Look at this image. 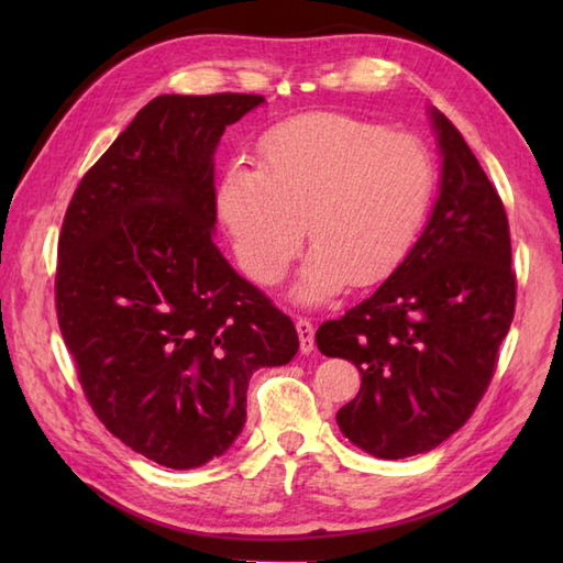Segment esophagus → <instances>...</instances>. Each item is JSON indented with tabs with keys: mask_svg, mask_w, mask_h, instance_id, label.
Returning a JSON list of instances; mask_svg holds the SVG:
<instances>
[{
	"mask_svg": "<svg viewBox=\"0 0 563 563\" xmlns=\"http://www.w3.org/2000/svg\"><path fill=\"white\" fill-rule=\"evenodd\" d=\"M297 336H300V351L305 353V355H309L314 351V327H312V321L309 319H297Z\"/></svg>",
	"mask_w": 563,
	"mask_h": 563,
	"instance_id": "1",
	"label": "esophagus"
}]
</instances>
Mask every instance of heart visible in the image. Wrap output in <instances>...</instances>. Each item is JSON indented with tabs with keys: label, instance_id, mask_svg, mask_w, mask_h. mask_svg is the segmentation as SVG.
<instances>
[{
	"label": "heart",
	"instance_id": "obj_1",
	"mask_svg": "<svg viewBox=\"0 0 563 563\" xmlns=\"http://www.w3.org/2000/svg\"><path fill=\"white\" fill-rule=\"evenodd\" d=\"M433 188L435 164L418 137L345 113H307L261 137L258 169L224 172L218 212L239 266L263 285L283 278L307 227L314 249L292 297L321 305L351 280L365 288L401 266Z\"/></svg>",
	"mask_w": 563,
	"mask_h": 563
}]
</instances>
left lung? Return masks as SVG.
Here are the masks:
<instances>
[{
    "label": "left lung",
    "instance_id": "left-lung-1",
    "mask_svg": "<svg viewBox=\"0 0 563 563\" xmlns=\"http://www.w3.org/2000/svg\"><path fill=\"white\" fill-rule=\"evenodd\" d=\"M428 118L442 162L426 230L367 300L317 331L321 353L363 375L341 433L379 460L435 450L466 423L516 312L504 202L460 130L433 106Z\"/></svg>",
    "mask_w": 563,
    "mask_h": 563
}]
</instances>
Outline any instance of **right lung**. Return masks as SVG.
Returning <instances> with one entry per match:
<instances>
[{"label":"right lung","mask_w":563,"mask_h":563,"mask_svg":"<svg viewBox=\"0 0 563 563\" xmlns=\"http://www.w3.org/2000/svg\"><path fill=\"white\" fill-rule=\"evenodd\" d=\"M254 93L150 101L81 178L57 244L55 302L93 411L130 450L196 470L232 448L258 367L295 324L214 246V150Z\"/></svg>","instance_id":"add662e5"}]
</instances>
